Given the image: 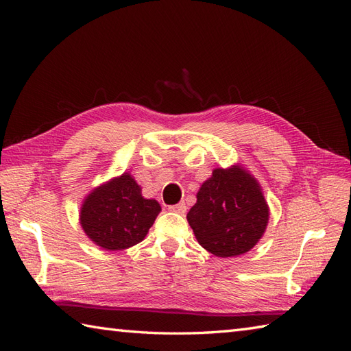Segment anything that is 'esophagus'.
Segmentation results:
<instances>
[{
    "label": "esophagus",
    "instance_id": "34e87169",
    "mask_svg": "<svg viewBox=\"0 0 351 351\" xmlns=\"http://www.w3.org/2000/svg\"><path fill=\"white\" fill-rule=\"evenodd\" d=\"M168 209L171 210V212H176V214H182V215H184V212H186L187 206H186L184 202H180V204H177V205L168 206Z\"/></svg>",
    "mask_w": 351,
    "mask_h": 351
}]
</instances>
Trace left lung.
Listing matches in <instances>:
<instances>
[{"mask_svg":"<svg viewBox=\"0 0 351 351\" xmlns=\"http://www.w3.org/2000/svg\"><path fill=\"white\" fill-rule=\"evenodd\" d=\"M196 197L187 221L200 246L215 256L249 252L267 228L269 209L262 190L240 167L214 169Z\"/></svg>","mask_w":351,"mask_h":351,"instance_id":"left-lung-1","label":"left lung"}]
</instances>
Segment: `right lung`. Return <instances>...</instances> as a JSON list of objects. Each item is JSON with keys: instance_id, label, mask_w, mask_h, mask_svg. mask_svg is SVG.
Listing matches in <instances>:
<instances>
[{"instance_id": "1", "label": "right lung", "mask_w": 351, "mask_h": 351, "mask_svg": "<svg viewBox=\"0 0 351 351\" xmlns=\"http://www.w3.org/2000/svg\"><path fill=\"white\" fill-rule=\"evenodd\" d=\"M161 206L142 196L141 186L123 174L99 186L84 199L80 224L86 236L107 250H123L141 243Z\"/></svg>"}]
</instances>
